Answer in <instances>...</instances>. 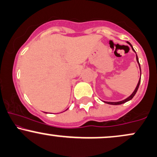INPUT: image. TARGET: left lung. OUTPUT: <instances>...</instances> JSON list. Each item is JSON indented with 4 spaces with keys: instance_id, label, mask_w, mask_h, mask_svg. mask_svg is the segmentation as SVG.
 <instances>
[{
    "instance_id": "obj_1",
    "label": "left lung",
    "mask_w": 157,
    "mask_h": 157,
    "mask_svg": "<svg viewBox=\"0 0 157 157\" xmlns=\"http://www.w3.org/2000/svg\"><path fill=\"white\" fill-rule=\"evenodd\" d=\"M127 44L130 45V46L131 47V48H132V50L134 51L135 53H136V52H135V50L134 49V48H133L132 45H131L130 43L128 42L127 41ZM136 62H137V63L139 64V67H140V72H141V68H140V63H139V59H138V57H137V55L136 54ZM140 80H141V73H140V80H139L138 81V83L137 85H136V87L135 88L134 91H133V93L131 94L130 95L129 97H128L127 98H125V100H121V101H118V102H106V101H102L103 102H105V103H107V104H109V105H121V104L122 103H125V102L129 101V100H131V99L133 98V97H134V95L136 94V91H137V90L139 89V86H140Z\"/></svg>"
}]
</instances>
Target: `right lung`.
Segmentation results:
<instances>
[{"label": "right lung", "mask_w": 157, "mask_h": 157, "mask_svg": "<svg viewBox=\"0 0 157 157\" xmlns=\"http://www.w3.org/2000/svg\"><path fill=\"white\" fill-rule=\"evenodd\" d=\"M67 109H66V110H67Z\"/></svg>", "instance_id": "right-lung-1"}]
</instances>
